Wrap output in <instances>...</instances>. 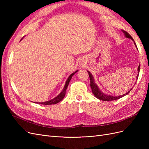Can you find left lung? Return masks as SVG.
<instances>
[{
	"label": "left lung",
	"mask_w": 149,
	"mask_h": 149,
	"mask_svg": "<svg viewBox=\"0 0 149 149\" xmlns=\"http://www.w3.org/2000/svg\"><path fill=\"white\" fill-rule=\"evenodd\" d=\"M122 31H123V33H124L125 37H127L128 38H130L132 39L134 42V44L136 45V43H135L134 39L132 38V37L130 36V35H129V33H128L127 31H125L123 30H122ZM137 47V46H136ZM139 71H140V65L138 67V75L137 76V78H138L139 76ZM88 73L89 74V78H90V86H91V88L92 89V92L94 94V95L96 97H97V99H99V100H102V101H114V100H118V99H120L121 97H123V96L127 95V94H129L130 91H131L132 89H130V91H129L127 93H125L124 94H123V95L121 96H111V95H107V94L103 93L102 92H101L100 89H99V88L97 86V85L96 84V83H94V78L93 77L92 74H91V73H90L89 71H88Z\"/></svg>",
	"instance_id": "left-lung-1"
}]
</instances>
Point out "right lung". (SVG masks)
Returning <instances> with one entry per match:
<instances>
[{"instance_id":"add662e5","label":"right lung","mask_w":149,"mask_h":149,"mask_svg":"<svg viewBox=\"0 0 149 149\" xmlns=\"http://www.w3.org/2000/svg\"><path fill=\"white\" fill-rule=\"evenodd\" d=\"M76 72H77V71L74 72V73H73L70 74V76H69L68 78V79L66 80L63 89V91L60 93L59 95H58V96H56V97H55L54 99H53V100H49V101H46V102H39L38 104H43V105H51V104H57L59 102H60L63 100V99L64 98V97L65 96L66 90L68 88V84H69L70 80L71 79L72 76H73L76 73ZM37 103H38V102H37Z\"/></svg>"}]
</instances>
